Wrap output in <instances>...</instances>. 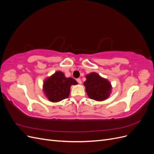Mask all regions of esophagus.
<instances>
[{
	"label": "esophagus",
	"instance_id": "obj_1",
	"mask_svg": "<svg viewBox=\"0 0 154 154\" xmlns=\"http://www.w3.org/2000/svg\"><path fill=\"white\" fill-rule=\"evenodd\" d=\"M76 81L78 82V83H79V84H82V81H81V80L80 78H78L77 80H76Z\"/></svg>",
	"mask_w": 154,
	"mask_h": 154
}]
</instances>
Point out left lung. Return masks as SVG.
I'll return each instance as SVG.
<instances>
[{"instance_id": "obj_1", "label": "left lung", "mask_w": 154, "mask_h": 154, "mask_svg": "<svg viewBox=\"0 0 154 154\" xmlns=\"http://www.w3.org/2000/svg\"><path fill=\"white\" fill-rule=\"evenodd\" d=\"M86 81L83 83L85 91L91 99L97 101L106 100L112 92V85L106 78L92 72L85 76Z\"/></svg>"}]
</instances>
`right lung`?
Returning <instances> with one entry per match:
<instances>
[{
  "instance_id": "add662e5",
  "label": "right lung",
  "mask_w": 154,
  "mask_h": 154,
  "mask_svg": "<svg viewBox=\"0 0 154 154\" xmlns=\"http://www.w3.org/2000/svg\"><path fill=\"white\" fill-rule=\"evenodd\" d=\"M77 84L78 83L74 79L67 78L63 72L58 71L45 79L43 92L50 101L57 103L67 98L71 85Z\"/></svg>"
}]
</instances>
